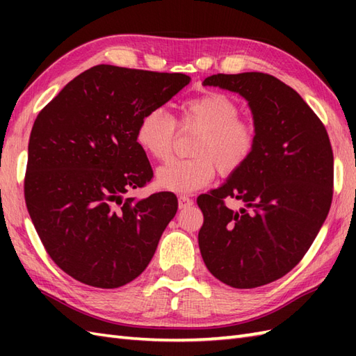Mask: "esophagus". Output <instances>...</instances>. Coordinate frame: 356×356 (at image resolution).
Masks as SVG:
<instances>
[{"label": "esophagus", "mask_w": 356, "mask_h": 356, "mask_svg": "<svg viewBox=\"0 0 356 356\" xmlns=\"http://www.w3.org/2000/svg\"><path fill=\"white\" fill-rule=\"evenodd\" d=\"M193 207V200L188 195H180L179 197V209H186Z\"/></svg>", "instance_id": "1"}]
</instances>
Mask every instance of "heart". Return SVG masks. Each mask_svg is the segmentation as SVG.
Wrapping results in <instances>:
<instances>
[{
    "label": "heart",
    "instance_id": "heart-1",
    "mask_svg": "<svg viewBox=\"0 0 356 356\" xmlns=\"http://www.w3.org/2000/svg\"><path fill=\"white\" fill-rule=\"evenodd\" d=\"M238 104L220 92H207L179 105V128H193L191 159H174L157 170L156 185L171 193H193L214 179L216 168L223 176L238 171L251 159L257 130L252 122L241 119ZM176 122L162 108L147 111L136 127L138 147L154 161L171 156Z\"/></svg>",
    "mask_w": 356,
    "mask_h": 356
}]
</instances>
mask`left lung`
<instances>
[{"mask_svg": "<svg viewBox=\"0 0 356 356\" xmlns=\"http://www.w3.org/2000/svg\"><path fill=\"white\" fill-rule=\"evenodd\" d=\"M203 86L245 97L257 143L238 171L197 197L203 213L199 248L216 278L252 289L286 275L314 243L334 194V153L318 116L270 74L218 73ZM229 197L245 208L229 210L224 205Z\"/></svg>", "mask_w": 356, "mask_h": 356, "instance_id": "1", "label": "left lung"}]
</instances>
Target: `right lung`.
I'll use <instances>...</instances> for the list:
<instances>
[{"label": "right lung", "mask_w": 356, "mask_h": 356, "mask_svg": "<svg viewBox=\"0 0 356 356\" xmlns=\"http://www.w3.org/2000/svg\"><path fill=\"white\" fill-rule=\"evenodd\" d=\"M190 81L184 73L95 65L38 115L29 140L26 205L45 251L78 282L115 289L153 259L177 213V197H125L153 177L134 133L147 111Z\"/></svg>", "instance_id": "1"}]
</instances>
